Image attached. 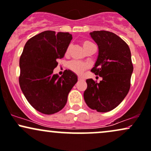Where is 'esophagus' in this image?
<instances>
[{
	"label": "esophagus",
	"instance_id": "1",
	"mask_svg": "<svg viewBox=\"0 0 151 151\" xmlns=\"http://www.w3.org/2000/svg\"><path fill=\"white\" fill-rule=\"evenodd\" d=\"M82 77H78V80L79 81H81V80H82Z\"/></svg>",
	"mask_w": 151,
	"mask_h": 151
}]
</instances>
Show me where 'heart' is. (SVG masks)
Listing matches in <instances>:
<instances>
[{"mask_svg": "<svg viewBox=\"0 0 151 151\" xmlns=\"http://www.w3.org/2000/svg\"><path fill=\"white\" fill-rule=\"evenodd\" d=\"M93 43H91L89 41H86H86H82V46L85 50H86L87 49L89 48L90 47L93 46ZM69 52H70V47H68V48H67L66 51H65V56H68L69 55ZM88 67H89V65H88V64H87V63L77 60L71 61L70 64H69V68H70V70L77 74H82L85 70L88 68Z\"/></svg>", "mask_w": 151, "mask_h": 151, "instance_id": "heart-1", "label": "heart"}]
</instances>
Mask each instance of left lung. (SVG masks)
<instances>
[{
  "mask_svg": "<svg viewBox=\"0 0 151 151\" xmlns=\"http://www.w3.org/2000/svg\"><path fill=\"white\" fill-rule=\"evenodd\" d=\"M90 34L99 46V56L91 72L103 79L99 83L86 79L83 98L92 110L109 112L120 104L129 91L134 69L131 51L124 40L112 32L94 31Z\"/></svg>",
  "mask_w": 151,
  "mask_h": 151,
  "instance_id": "8db88e82",
  "label": "left lung"
}]
</instances>
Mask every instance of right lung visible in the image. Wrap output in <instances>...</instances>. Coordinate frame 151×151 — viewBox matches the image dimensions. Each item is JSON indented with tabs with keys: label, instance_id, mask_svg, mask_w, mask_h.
I'll list each match as a JSON object with an SVG mask.
<instances>
[{
	"label": "right lung",
	"instance_id": "right-lung-1",
	"mask_svg": "<svg viewBox=\"0 0 151 151\" xmlns=\"http://www.w3.org/2000/svg\"><path fill=\"white\" fill-rule=\"evenodd\" d=\"M72 34L45 31L27 41L19 58V86L28 102L46 115L59 112L66 105L68 96L77 81L70 70L59 77L53 74L58 59L63 58Z\"/></svg>",
	"mask_w": 151,
	"mask_h": 151
}]
</instances>
